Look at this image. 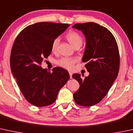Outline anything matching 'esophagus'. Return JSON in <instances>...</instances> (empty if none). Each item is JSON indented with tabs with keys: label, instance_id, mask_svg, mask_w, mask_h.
<instances>
[{
	"label": "esophagus",
	"instance_id": "esophagus-1",
	"mask_svg": "<svg viewBox=\"0 0 133 133\" xmlns=\"http://www.w3.org/2000/svg\"><path fill=\"white\" fill-rule=\"evenodd\" d=\"M69 76H70V78H72V72H69Z\"/></svg>",
	"mask_w": 133,
	"mask_h": 133
}]
</instances>
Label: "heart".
Here are the masks:
<instances>
[{
	"mask_svg": "<svg viewBox=\"0 0 133 133\" xmlns=\"http://www.w3.org/2000/svg\"><path fill=\"white\" fill-rule=\"evenodd\" d=\"M67 40L75 49L79 48L82 46L83 44V37L79 33L76 31L69 32L65 36ZM59 38L54 39L51 44V50L53 53H56L58 50V47L59 45ZM77 62V59L74 57H61L57 61V64L59 66L62 67L66 69H72L75 63Z\"/></svg>",
	"mask_w": 133,
	"mask_h": 133,
	"instance_id": "1",
	"label": "heart"
}]
</instances>
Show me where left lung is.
<instances>
[{
	"label": "left lung",
	"mask_w": 133,
	"mask_h": 133,
	"mask_svg": "<svg viewBox=\"0 0 133 133\" xmlns=\"http://www.w3.org/2000/svg\"><path fill=\"white\" fill-rule=\"evenodd\" d=\"M72 27L82 30L86 38V48L82 61L89 75L82 79L79 74L72 77L79 83L74 93L75 103L90 107L104 98L118 75L120 56L118 45L112 33L94 22L76 23Z\"/></svg>",
	"instance_id": "1"
}]
</instances>
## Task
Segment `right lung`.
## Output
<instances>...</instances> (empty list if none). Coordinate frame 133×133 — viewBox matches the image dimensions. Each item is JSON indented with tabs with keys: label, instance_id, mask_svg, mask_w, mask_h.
I'll list each match as a JSON object with an SVG mask.
<instances>
[{
	"label": "right lung",
	"instance_id": "obj_1",
	"mask_svg": "<svg viewBox=\"0 0 133 133\" xmlns=\"http://www.w3.org/2000/svg\"><path fill=\"white\" fill-rule=\"evenodd\" d=\"M69 26L66 23H36L23 29L14 42L11 71L25 98L35 107L54 103L60 89L69 80L65 69L56 67L50 72L41 66L43 59L51 54L52 41Z\"/></svg>",
	"mask_w": 133,
	"mask_h": 133
}]
</instances>
